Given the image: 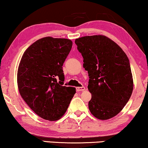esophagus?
<instances>
[{
  "label": "esophagus",
  "instance_id": "1",
  "mask_svg": "<svg viewBox=\"0 0 148 148\" xmlns=\"http://www.w3.org/2000/svg\"><path fill=\"white\" fill-rule=\"evenodd\" d=\"M86 90V88H85V87L82 86V87H77V88H76V90L77 91V92H81V91H84Z\"/></svg>",
  "mask_w": 148,
  "mask_h": 148
}]
</instances>
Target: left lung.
I'll list each match as a JSON object with an SVG mask.
<instances>
[{
  "label": "left lung",
  "instance_id": "left-lung-1",
  "mask_svg": "<svg viewBox=\"0 0 148 148\" xmlns=\"http://www.w3.org/2000/svg\"><path fill=\"white\" fill-rule=\"evenodd\" d=\"M75 43L90 78V111L100 120L112 118L123 110L133 92V76L127 54L118 44L102 35L84 36Z\"/></svg>",
  "mask_w": 148,
  "mask_h": 148
}]
</instances>
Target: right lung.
<instances>
[{
	"label": "right lung",
	"mask_w": 148,
	"mask_h": 148,
	"mask_svg": "<svg viewBox=\"0 0 148 148\" xmlns=\"http://www.w3.org/2000/svg\"><path fill=\"white\" fill-rule=\"evenodd\" d=\"M72 45L69 39L41 38L27 48L20 61L17 71L20 95L45 120L61 118L76 92L75 88L62 86V65Z\"/></svg>",
	"instance_id": "add662e5"
}]
</instances>
